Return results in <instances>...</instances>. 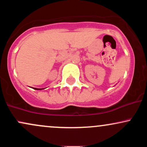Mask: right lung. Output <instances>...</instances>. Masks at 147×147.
Segmentation results:
<instances>
[{
    "instance_id": "obj_1",
    "label": "right lung",
    "mask_w": 147,
    "mask_h": 147,
    "mask_svg": "<svg viewBox=\"0 0 147 147\" xmlns=\"http://www.w3.org/2000/svg\"><path fill=\"white\" fill-rule=\"evenodd\" d=\"M34 89H36V90H41V89H39V88H34Z\"/></svg>"
}]
</instances>
